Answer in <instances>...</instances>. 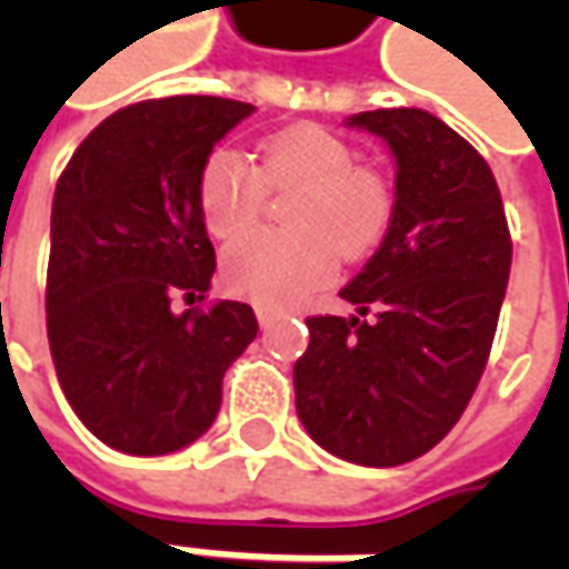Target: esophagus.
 I'll list each match as a JSON object with an SVG mask.
<instances>
[{"mask_svg": "<svg viewBox=\"0 0 569 569\" xmlns=\"http://www.w3.org/2000/svg\"><path fill=\"white\" fill-rule=\"evenodd\" d=\"M274 317H278V313H274L272 307H256V319H259V326H262V329H269V326L274 322Z\"/></svg>", "mask_w": 569, "mask_h": 569, "instance_id": "esophagus-1", "label": "esophagus"}]
</instances>
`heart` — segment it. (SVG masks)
<instances>
[{"mask_svg": "<svg viewBox=\"0 0 569 569\" xmlns=\"http://www.w3.org/2000/svg\"><path fill=\"white\" fill-rule=\"evenodd\" d=\"M269 189H297L284 208L291 230H259L221 256L230 295L259 303H291L329 281L341 259L380 247L392 224L396 196L377 167L358 164V148L322 126H295L259 144V167L237 148H214L202 161L196 199L208 233L250 230Z\"/></svg>", "mask_w": 569, "mask_h": 569, "instance_id": "obj_1", "label": "heart"}]
</instances>
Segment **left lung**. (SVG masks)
I'll list each match as a JSON object with an SVG mask.
<instances>
[{"label":"left lung","instance_id":"1","mask_svg":"<svg viewBox=\"0 0 569 569\" xmlns=\"http://www.w3.org/2000/svg\"><path fill=\"white\" fill-rule=\"evenodd\" d=\"M396 158V211L341 297L355 317H310L295 363L297 418L319 447L370 469L402 466L462 418L491 355L513 262L488 161L427 110H367Z\"/></svg>","mask_w":569,"mask_h":569}]
</instances>
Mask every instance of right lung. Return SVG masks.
I'll list each match as a JSON object with an SVG mask.
<instances>
[{"instance_id": "right-lung-1", "label": "right lung", "mask_w": 569, "mask_h": 569, "mask_svg": "<svg viewBox=\"0 0 569 569\" xmlns=\"http://www.w3.org/2000/svg\"><path fill=\"white\" fill-rule=\"evenodd\" d=\"M252 103L158 98L129 103L78 144L53 196L47 339L81 425L129 456H164L206 433L224 370L256 339L247 303L206 300L214 247L196 183Z\"/></svg>"}]
</instances>
